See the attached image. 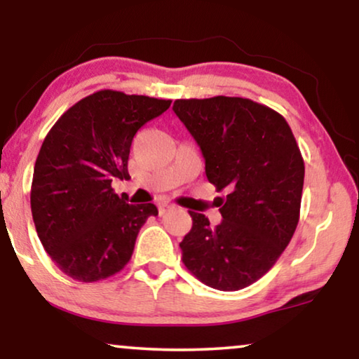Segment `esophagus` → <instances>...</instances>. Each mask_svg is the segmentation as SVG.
Instances as JSON below:
<instances>
[{
	"label": "esophagus",
	"mask_w": 359,
	"mask_h": 359,
	"mask_svg": "<svg viewBox=\"0 0 359 359\" xmlns=\"http://www.w3.org/2000/svg\"><path fill=\"white\" fill-rule=\"evenodd\" d=\"M175 205L171 204H158V214L160 215H165L166 212H170V210H173Z\"/></svg>",
	"instance_id": "1"
}]
</instances>
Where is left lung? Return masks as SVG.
Segmentation results:
<instances>
[{
    "label": "left lung",
    "mask_w": 359,
    "mask_h": 359,
    "mask_svg": "<svg viewBox=\"0 0 359 359\" xmlns=\"http://www.w3.org/2000/svg\"><path fill=\"white\" fill-rule=\"evenodd\" d=\"M175 114L198 142L222 222L193 212L180 243L205 286L238 291L258 281L291 242L301 212L304 160L286 119L247 97L176 100Z\"/></svg>",
    "instance_id": "8db88e82"
}]
</instances>
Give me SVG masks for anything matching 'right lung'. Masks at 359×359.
Segmentation results:
<instances>
[{"label": "right lung", "instance_id": "add662e5", "mask_svg": "<svg viewBox=\"0 0 359 359\" xmlns=\"http://www.w3.org/2000/svg\"><path fill=\"white\" fill-rule=\"evenodd\" d=\"M170 100L101 90L63 112L39 151L31 210L41 242L58 269L95 283L119 273L154 204H126L112 189L127 180L134 135L168 109Z\"/></svg>", "mask_w": 359, "mask_h": 359}]
</instances>
